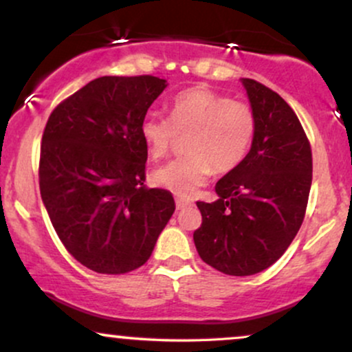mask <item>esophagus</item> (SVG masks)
Masks as SVG:
<instances>
[{
  "label": "esophagus",
  "mask_w": 352,
  "mask_h": 352,
  "mask_svg": "<svg viewBox=\"0 0 352 352\" xmlns=\"http://www.w3.org/2000/svg\"><path fill=\"white\" fill-rule=\"evenodd\" d=\"M175 204H177V208L179 210H184V208H187V207H192V201L190 200H185V199H177L175 200Z\"/></svg>",
  "instance_id": "esophagus-1"
}]
</instances>
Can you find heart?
<instances>
[{
  "instance_id": "obj_1",
  "label": "heart",
  "mask_w": 352,
  "mask_h": 352,
  "mask_svg": "<svg viewBox=\"0 0 352 352\" xmlns=\"http://www.w3.org/2000/svg\"><path fill=\"white\" fill-rule=\"evenodd\" d=\"M256 125V112L245 100L200 86L179 92L170 102V119L147 112L140 122V135L152 159H162L180 135H188L187 155L157 168L152 182L175 195L190 197L213 170L228 173L243 162Z\"/></svg>"
}]
</instances>
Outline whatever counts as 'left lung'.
<instances>
[{"label": "left lung", "instance_id": "obj_1", "mask_svg": "<svg viewBox=\"0 0 352 352\" xmlns=\"http://www.w3.org/2000/svg\"><path fill=\"white\" fill-rule=\"evenodd\" d=\"M243 84L256 135L243 162L218 180V200L197 201L201 225L193 232L201 260L232 276L263 272L288 250L313 180L311 145L293 109L265 84Z\"/></svg>", "mask_w": 352, "mask_h": 352}]
</instances>
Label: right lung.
I'll use <instances>...</instances> for the list:
<instances>
[{"instance_id": "add662e5", "label": "right lung", "mask_w": 352, "mask_h": 352, "mask_svg": "<svg viewBox=\"0 0 352 352\" xmlns=\"http://www.w3.org/2000/svg\"><path fill=\"white\" fill-rule=\"evenodd\" d=\"M165 86L148 74L98 78L60 100L44 127V207L64 248L96 273L140 268L175 212L168 190L144 185L140 122Z\"/></svg>"}]
</instances>
